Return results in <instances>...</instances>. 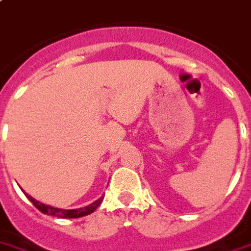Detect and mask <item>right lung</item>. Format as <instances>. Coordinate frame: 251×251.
<instances>
[{"mask_svg":"<svg viewBox=\"0 0 251 251\" xmlns=\"http://www.w3.org/2000/svg\"><path fill=\"white\" fill-rule=\"evenodd\" d=\"M25 193V191H24ZM26 198H28L29 201L33 203L37 209H39L42 213L47 214V216H54V217H60V218H79V217H84V216H88V214L93 213L94 210L98 208L100 203H102V198H100L98 201H96L94 203L89 204V205H86L84 208H79V209H60V208H53V207H50V205H46V204L41 203V201H35L30 195L25 193Z\"/></svg>","mask_w":251,"mask_h":251,"instance_id":"add662e5","label":"right lung"}]
</instances>
